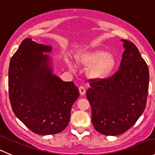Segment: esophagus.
<instances>
[{"instance_id":"34e87169","label":"esophagus","mask_w":155,"mask_h":155,"mask_svg":"<svg viewBox=\"0 0 155 155\" xmlns=\"http://www.w3.org/2000/svg\"><path fill=\"white\" fill-rule=\"evenodd\" d=\"M79 92H80V94H81V96H84V95L86 93V89L84 88V87L81 86V87H79Z\"/></svg>"}]
</instances>
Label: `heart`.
I'll return each instance as SVG.
<instances>
[{
    "label": "heart",
    "mask_w": 155,
    "mask_h": 155,
    "mask_svg": "<svg viewBox=\"0 0 155 155\" xmlns=\"http://www.w3.org/2000/svg\"><path fill=\"white\" fill-rule=\"evenodd\" d=\"M78 65L89 68L87 71V77L93 80H102L109 75L116 66L115 57L112 54L102 50H95L86 52L76 58ZM70 68L74 65L68 62Z\"/></svg>",
    "instance_id": "b5f03b06"
}]
</instances>
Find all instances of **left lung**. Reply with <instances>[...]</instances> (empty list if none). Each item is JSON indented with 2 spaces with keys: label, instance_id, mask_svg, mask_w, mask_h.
Listing matches in <instances>:
<instances>
[{
  "label": "left lung",
  "instance_id": "left-lung-1",
  "mask_svg": "<svg viewBox=\"0 0 155 155\" xmlns=\"http://www.w3.org/2000/svg\"><path fill=\"white\" fill-rule=\"evenodd\" d=\"M121 41L124 51L118 71L107 79L92 81L87 91L93 126L105 136H117L127 131L146 106L148 65L133 42Z\"/></svg>",
  "mask_w": 155,
  "mask_h": 155
}]
</instances>
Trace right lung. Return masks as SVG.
I'll return each mask as SVG.
<instances>
[{"label":"right lung","mask_w":155,"mask_h":155,"mask_svg":"<svg viewBox=\"0 0 155 155\" xmlns=\"http://www.w3.org/2000/svg\"><path fill=\"white\" fill-rule=\"evenodd\" d=\"M50 45L26 38L10 59L9 96L15 115L39 135L59 133L68 126L71 106L79 97L72 81L53 73Z\"/></svg>","instance_id":"add662e5"}]
</instances>
